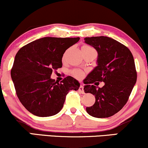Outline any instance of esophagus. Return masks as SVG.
Returning <instances> with one entry per match:
<instances>
[{"instance_id": "1", "label": "esophagus", "mask_w": 148, "mask_h": 148, "mask_svg": "<svg viewBox=\"0 0 148 148\" xmlns=\"http://www.w3.org/2000/svg\"><path fill=\"white\" fill-rule=\"evenodd\" d=\"M79 91L80 93H82V94H84V86H80V87L79 88Z\"/></svg>"}]
</instances>
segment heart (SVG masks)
I'll return each instance as SVG.
<instances>
[{"mask_svg": "<svg viewBox=\"0 0 148 148\" xmlns=\"http://www.w3.org/2000/svg\"><path fill=\"white\" fill-rule=\"evenodd\" d=\"M92 49V48L90 47H89V46H84V47L81 48V51H84L88 50V49ZM71 73H72V75L77 79H82V78L84 76V72H82L81 70H79V69H74V70L72 71V72Z\"/></svg>", "mask_w": 148, "mask_h": 148, "instance_id": "heart-1", "label": "heart"}]
</instances>
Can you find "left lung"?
Returning <instances> with one entry per match:
<instances>
[{"label":"left lung","instance_id":"left-lung-1","mask_svg":"<svg viewBox=\"0 0 148 148\" xmlns=\"http://www.w3.org/2000/svg\"><path fill=\"white\" fill-rule=\"evenodd\" d=\"M84 40L98 53L97 66L84 80L85 92L95 97V102L86 107V111L95 118H108L126 104L136 82L133 55L126 46L111 37H86ZM96 81H103L105 86L97 88Z\"/></svg>","mask_w":148,"mask_h":148}]
</instances>
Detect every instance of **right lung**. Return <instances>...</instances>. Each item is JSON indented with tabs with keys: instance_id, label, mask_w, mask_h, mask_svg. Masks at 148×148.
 I'll return each instance as SVG.
<instances>
[{
	"instance_id": "obj_1",
	"label": "right lung",
	"mask_w": 148,
	"mask_h": 148,
	"mask_svg": "<svg viewBox=\"0 0 148 148\" xmlns=\"http://www.w3.org/2000/svg\"><path fill=\"white\" fill-rule=\"evenodd\" d=\"M79 37L38 39L18 50L11 69L16 95L32 114L49 117L63 107L69 90H78L80 84L72 76L60 83L51 79L52 72L62 67V58Z\"/></svg>"
}]
</instances>
